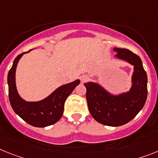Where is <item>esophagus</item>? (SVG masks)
I'll list each match as a JSON object with an SVG mask.
<instances>
[{
    "mask_svg": "<svg viewBox=\"0 0 158 158\" xmlns=\"http://www.w3.org/2000/svg\"><path fill=\"white\" fill-rule=\"evenodd\" d=\"M88 79H89V77L87 76V75H83L81 77H80V80H81L82 83H86V82L88 80Z\"/></svg>",
    "mask_w": 158,
    "mask_h": 158,
    "instance_id": "1",
    "label": "esophagus"
}]
</instances>
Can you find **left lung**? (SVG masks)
Returning <instances> with one entry per match:
<instances>
[{
	"mask_svg": "<svg viewBox=\"0 0 158 158\" xmlns=\"http://www.w3.org/2000/svg\"><path fill=\"white\" fill-rule=\"evenodd\" d=\"M116 58L133 66L129 91L113 95L97 83H84L87 105L92 117L104 125L117 127L127 124L138 114L147 99V75L138 55L128 49H113Z\"/></svg>",
	"mask_w": 158,
	"mask_h": 158,
	"instance_id": "1",
	"label": "left lung"
}]
</instances>
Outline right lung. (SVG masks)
Here are the masks:
<instances>
[{
  "mask_svg": "<svg viewBox=\"0 0 158 158\" xmlns=\"http://www.w3.org/2000/svg\"><path fill=\"white\" fill-rule=\"evenodd\" d=\"M29 50L28 52H30ZM26 52V53H28ZM26 53L19 54L14 61L8 74L9 98L12 108L17 115L26 123L34 127L44 128L55 124L60 120L64 110V104L69 95L80 83L79 79L60 86L49 96L40 101L28 102L19 95L16 87V68L20 59Z\"/></svg>",
  "mask_w": 158,
  "mask_h": 158,
  "instance_id": "obj_1",
  "label": "right lung"
}]
</instances>
